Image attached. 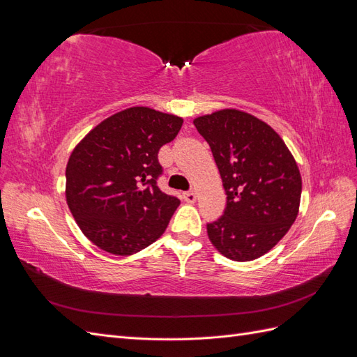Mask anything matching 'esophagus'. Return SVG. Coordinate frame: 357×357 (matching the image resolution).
<instances>
[{"label": "esophagus", "instance_id": "esophagus-1", "mask_svg": "<svg viewBox=\"0 0 357 357\" xmlns=\"http://www.w3.org/2000/svg\"><path fill=\"white\" fill-rule=\"evenodd\" d=\"M183 199H185V201L189 202V204H193V202L197 201V193L192 192V190L185 192V193H183Z\"/></svg>", "mask_w": 357, "mask_h": 357}]
</instances>
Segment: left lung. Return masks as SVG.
I'll return each instance as SVG.
<instances>
[{"mask_svg":"<svg viewBox=\"0 0 357 357\" xmlns=\"http://www.w3.org/2000/svg\"><path fill=\"white\" fill-rule=\"evenodd\" d=\"M208 143L226 192L223 215L207 225L211 244L228 259L264 256L294 225L302 180L274 129L252 114L225 109L193 121Z\"/></svg>","mask_w":357,"mask_h":357,"instance_id":"left-lung-1","label":"left lung"}]
</instances>
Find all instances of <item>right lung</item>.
<instances>
[{"instance_id": "obj_1", "label": "right lung", "mask_w": 357, "mask_h": 357, "mask_svg": "<svg viewBox=\"0 0 357 357\" xmlns=\"http://www.w3.org/2000/svg\"><path fill=\"white\" fill-rule=\"evenodd\" d=\"M181 125L178 116L131 107L107 117L74 147L66 169L68 208L104 252L134 255L165 232L180 199L156 185L158 153Z\"/></svg>"}]
</instances>
